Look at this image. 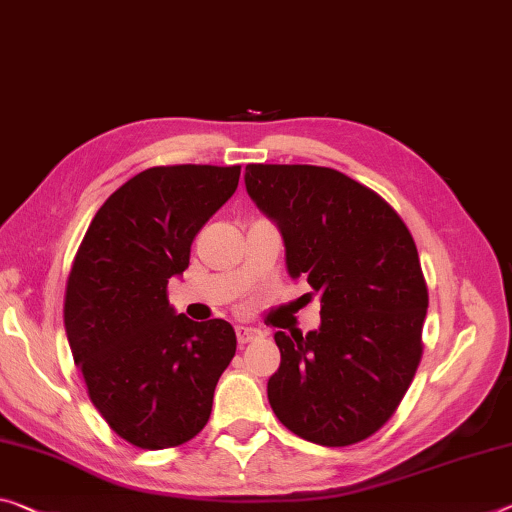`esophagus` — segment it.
<instances>
[{
	"label": "esophagus",
	"mask_w": 512,
	"mask_h": 512,
	"mask_svg": "<svg viewBox=\"0 0 512 512\" xmlns=\"http://www.w3.org/2000/svg\"><path fill=\"white\" fill-rule=\"evenodd\" d=\"M237 342L243 346V344H248V342H253L255 337H259V332L257 330H253V328H246V326H237Z\"/></svg>",
	"instance_id": "esophagus-1"
}]
</instances>
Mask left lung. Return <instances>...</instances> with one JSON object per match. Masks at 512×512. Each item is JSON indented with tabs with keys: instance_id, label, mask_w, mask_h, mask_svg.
<instances>
[{
	"instance_id": "1",
	"label": "left lung",
	"mask_w": 512,
	"mask_h": 512,
	"mask_svg": "<svg viewBox=\"0 0 512 512\" xmlns=\"http://www.w3.org/2000/svg\"><path fill=\"white\" fill-rule=\"evenodd\" d=\"M246 189L280 225L291 278L321 298L319 330L275 332V417L321 446L367 440L399 408L424 353L428 287L415 239L383 196L335 168L248 164Z\"/></svg>"
}]
</instances>
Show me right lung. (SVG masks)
<instances>
[{
    "label": "right lung",
    "instance_id": "right-lung-1",
    "mask_svg": "<svg viewBox=\"0 0 512 512\" xmlns=\"http://www.w3.org/2000/svg\"><path fill=\"white\" fill-rule=\"evenodd\" d=\"M241 166H154L97 209L63 300L72 358L111 431L139 449L196 437L237 351L223 319L191 321L168 305V280L237 191Z\"/></svg>",
    "mask_w": 512,
    "mask_h": 512
}]
</instances>
